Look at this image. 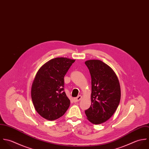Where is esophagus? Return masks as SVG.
<instances>
[{"label": "esophagus", "instance_id": "1", "mask_svg": "<svg viewBox=\"0 0 149 149\" xmlns=\"http://www.w3.org/2000/svg\"><path fill=\"white\" fill-rule=\"evenodd\" d=\"M82 95H78L77 97H76V98H74V101L75 102H78V101H79L81 99H82Z\"/></svg>", "mask_w": 149, "mask_h": 149}]
</instances>
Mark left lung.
Returning a JSON list of instances; mask_svg holds the SVG:
<instances>
[{
	"label": "left lung",
	"mask_w": 149,
	"mask_h": 149,
	"mask_svg": "<svg viewBox=\"0 0 149 149\" xmlns=\"http://www.w3.org/2000/svg\"><path fill=\"white\" fill-rule=\"evenodd\" d=\"M85 64L91 78V104L85 114L91 123L100 124L110 119L119 106L120 83L114 71L103 61L89 60Z\"/></svg>",
	"instance_id": "8db88e82"
}]
</instances>
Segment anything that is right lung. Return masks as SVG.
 I'll use <instances>...</instances> for the list:
<instances>
[{
	"mask_svg": "<svg viewBox=\"0 0 149 149\" xmlns=\"http://www.w3.org/2000/svg\"><path fill=\"white\" fill-rule=\"evenodd\" d=\"M74 61L56 58L47 61L37 71L31 97L36 111L44 119H59L69 108L70 101L64 91V77Z\"/></svg>",
	"mask_w": 149,
	"mask_h": 149,
	"instance_id": "add662e5",
	"label": "right lung"
}]
</instances>
